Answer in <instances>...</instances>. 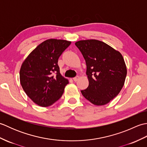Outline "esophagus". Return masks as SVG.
<instances>
[{"label":"esophagus","mask_w":147,"mask_h":147,"mask_svg":"<svg viewBox=\"0 0 147 147\" xmlns=\"http://www.w3.org/2000/svg\"><path fill=\"white\" fill-rule=\"evenodd\" d=\"M78 79H79V76H77L76 77H74V78H73V81L74 82H77L78 80Z\"/></svg>","instance_id":"esophagus-1"}]
</instances>
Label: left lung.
<instances>
[{
	"mask_svg": "<svg viewBox=\"0 0 147 147\" xmlns=\"http://www.w3.org/2000/svg\"><path fill=\"white\" fill-rule=\"evenodd\" d=\"M85 59L89 85L81 91L86 99L95 105L108 104L124 86L126 65L121 53L97 40H80L75 43Z\"/></svg>",
	"mask_w": 147,
	"mask_h": 147,
	"instance_id": "8db88e82",
	"label": "left lung"
}]
</instances>
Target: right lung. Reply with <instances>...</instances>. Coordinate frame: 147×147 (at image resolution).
<instances>
[{
  "label": "right lung",
  "instance_id": "right-lung-1",
  "mask_svg": "<svg viewBox=\"0 0 147 147\" xmlns=\"http://www.w3.org/2000/svg\"><path fill=\"white\" fill-rule=\"evenodd\" d=\"M71 42L49 39L40 43L28 55L21 65L20 83L26 94L41 107L57 101L69 83L60 73L59 57Z\"/></svg>",
  "mask_w": 147,
  "mask_h": 147
}]
</instances>
